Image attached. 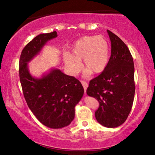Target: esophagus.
I'll list each match as a JSON object with an SVG mask.
<instances>
[{
	"instance_id": "esophagus-1",
	"label": "esophagus",
	"mask_w": 155,
	"mask_h": 155,
	"mask_svg": "<svg viewBox=\"0 0 155 155\" xmlns=\"http://www.w3.org/2000/svg\"><path fill=\"white\" fill-rule=\"evenodd\" d=\"M81 83H82V84H83V86L84 90V93H86V90H87V87H88V83H87V82L84 81H81Z\"/></svg>"
}]
</instances>
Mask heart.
<instances>
[{
    "label": "heart",
    "mask_w": 155,
    "mask_h": 155,
    "mask_svg": "<svg viewBox=\"0 0 155 155\" xmlns=\"http://www.w3.org/2000/svg\"><path fill=\"white\" fill-rule=\"evenodd\" d=\"M110 47L107 40L101 35L84 36L75 42L71 54L65 52L64 62L71 74L76 75L81 71V62L85 71V76L91 72L100 73L104 71L109 60Z\"/></svg>",
    "instance_id": "obj_1"
}]
</instances>
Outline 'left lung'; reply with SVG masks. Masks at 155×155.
<instances>
[{
    "mask_svg": "<svg viewBox=\"0 0 155 155\" xmlns=\"http://www.w3.org/2000/svg\"><path fill=\"white\" fill-rule=\"evenodd\" d=\"M111 54L104 71L90 81L87 95L99 103L96 120L107 128H116L125 122L131 111L135 93L134 66L132 54L124 42L107 30Z\"/></svg>",
    "mask_w": 155,
    "mask_h": 155,
    "instance_id": "8db88e82",
    "label": "left lung"
}]
</instances>
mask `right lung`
Segmentation results:
<instances>
[{"mask_svg": "<svg viewBox=\"0 0 155 155\" xmlns=\"http://www.w3.org/2000/svg\"><path fill=\"white\" fill-rule=\"evenodd\" d=\"M56 31L39 34L23 48L19 60V78L24 97L30 110L44 126L53 129L69 125L74 117V107L84 93L81 82L59 69H51L40 78L33 77L27 62L41 51Z\"/></svg>", "mask_w": 155, "mask_h": 155, "instance_id": "obj_1", "label": "right lung"}]
</instances>
